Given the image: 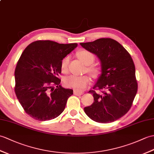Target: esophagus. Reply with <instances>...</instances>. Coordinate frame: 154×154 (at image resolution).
<instances>
[{"label":"esophagus","mask_w":154,"mask_h":154,"mask_svg":"<svg viewBox=\"0 0 154 154\" xmlns=\"http://www.w3.org/2000/svg\"><path fill=\"white\" fill-rule=\"evenodd\" d=\"M73 93H74V94H75V95L80 96V95H82L83 94V91L77 90V89H75V90L73 91Z\"/></svg>","instance_id":"esophagus-1"}]
</instances>
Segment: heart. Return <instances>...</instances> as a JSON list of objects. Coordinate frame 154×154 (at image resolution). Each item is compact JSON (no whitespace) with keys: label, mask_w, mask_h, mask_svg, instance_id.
Returning a JSON list of instances; mask_svg holds the SVG:
<instances>
[{"label":"heart","mask_w":154,"mask_h":154,"mask_svg":"<svg viewBox=\"0 0 154 154\" xmlns=\"http://www.w3.org/2000/svg\"><path fill=\"white\" fill-rule=\"evenodd\" d=\"M77 56L83 62L87 65V71L92 75L98 76L100 73V68L96 65L92 64L95 60V56L90 51L85 49H81L77 52ZM70 57L66 56L61 61V69L63 72H67L68 70V65ZM91 79L88 75H71L64 79V83L69 87L73 88L84 89L91 83Z\"/></svg>","instance_id":"1"}]
</instances>
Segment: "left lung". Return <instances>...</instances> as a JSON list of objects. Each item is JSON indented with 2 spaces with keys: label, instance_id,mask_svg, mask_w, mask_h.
Here are the masks:
<instances>
[{
  "label": "left lung",
  "instance_id": "1",
  "mask_svg": "<svg viewBox=\"0 0 154 154\" xmlns=\"http://www.w3.org/2000/svg\"><path fill=\"white\" fill-rule=\"evenodd\" d=\"M80 45L97 56L101 64V74L93 90L88 91L94 102L85 107V112L96 122H113L128 112L137 94L133 60L126 49L112 38H102ZM97 90H103V94H97Z\"/></svg>",
  "mask_w": 154,
  "mask_h": 154
}]
</instances>
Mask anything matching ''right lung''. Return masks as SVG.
<instances>
[{
  "label": "right lung",
  "instance_id": "add662e5",
  "mask_svg": "<svg viewBox=\"0 0 154 154\" xmlns=\"http://www.w3.org/2000/svg\"><path fill=\"white\" fill-rule=\"evenodd\" d=\"M77 46V43L37 41L21 54L14 73V89L25 112L33 119L51 120L63 112L73 91L60 85L61 61Z\"/></svg>",
  "mask_w": 154,
  "mask_h": 154
}]
</instances>
